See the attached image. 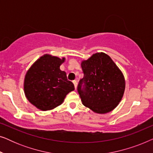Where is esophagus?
<instances>
[{
  "instance_id": "esophagus-1",
  "label": "esophagus",
  "mask_w": 153,
  "mask_h": 153,
  "mask_svg": "<svg viewBox=\"0 0 153 153\" xmlns=\"http://www.w3.org/2000/svg\"><path fill=\"white\" fill-rule=\"evenodd\" d=\"M73 82V83H74V88H75V90L76 89V88H77V81H76V80H74L72 81Z\"/></svg>"
}]
</instances>
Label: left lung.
Masks as SVG:
<instances>
[{
	"label": "left lung",
	"mask_w": 153,
	"mask_h": 153,
	"mask_svg": "<svg viewBox=\"0 0 153 153\" xmlns=\"http://www.w3.org/2000/svg\"><path fill=\"white\" fill-rule=\"evenodd\" d=\"M81 66L84 74L79 81L78 92L82 104L97 114L111 112L124 95L125 80L122 71L103 52L83 60Z\"/></svg>",
	"instance_id": "left-lung-1"
}]
</instances>
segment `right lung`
I'll use <instances>...</instances> for the list:
<instances>
[{
    "label": "right lung",
    "instance_id": "right-lung-1",
    "mask_svg": "<svg viewBox=\"0 0 153 153\" xmlns=\"http://www.w3.org/2000/svg\"><path fill=\"white\" fill-rule=\"evenodd\" d=\"M65 60L50 54L39 57L27 71L24 81L26 97L41 111H50L62 104L66 95L74 90L66 72L60 66Z\"/></svg>",
    "mask_w": 153,
    "mask_h": 153
}]
</instances>
